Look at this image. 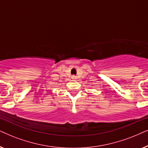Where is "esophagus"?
Wrapping results in <instances>:
<instances>
[{"instance_id":"34e87169","label":"esophagus","mask_w":148,"mask_h":148,"mask_svg":"<svg viewBox=\"0 0 148 148\" xmlns=\"http://www.w3.org/2000/svg\"><path fill=\"white\" fill-rule=\"evenodd\" d=\"M72 79H76V76H72Z\"/></svg>"}]
</instances>
